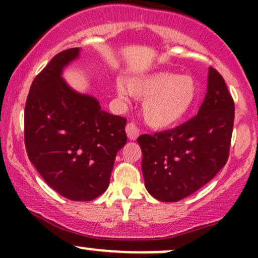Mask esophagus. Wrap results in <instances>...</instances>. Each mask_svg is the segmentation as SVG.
Wrapping results in <instances>:
<instances>
[{"instance_id": "obj_1", "label": "esophagus", "mask_w": 258, "mask_h": 258, "mask_svg": "<svg viewBox=\"0 0 258 258\" xmlns=\"http://www.w3.org/2000/svg\"><path fill=\"white\" fill-rule=\"evenodd\" d=\"M126 133L128 139H131V141H136L139 136V130L137 128V126H136L135 123L130 122L126 125Z\"/></svg>"}]
</instances>
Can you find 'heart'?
I'll return each instance as SVG.
<instances>
[{"instance_id": "heart-1", "label": "heart", "mask_w": 258, "mask_h": 258, "mask_svg": "<svg viewBox=\"0 0 258 258\" xmlns=\"http://www.w3.org/2000/svg\"><path fill=\"white\" fill-rule=\"evenodd\" d=\"M117 82L116 93L127 99L128 93L143 100V116L150 126L166 128L178 123L191 110L198 97V85L191 76L159 72Z\"/></svg>"}]
</instances>
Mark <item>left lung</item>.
Here are the masks:
<instances>
[{"mask_svg": "<svg viewBox=\"0 0 258 258\" xmlns=\"http://www.w3.org/2000/svg\"><path fill=\"white\" fill-rule=\"evenodd\" d=\"M233 123L232 96L221 74L210 68L206 96L197 116L137 139L148 193L160 201L176 203L209 183L229 156Z\"/></svg>", "mask_w": 258, "mask_h": 258, "instance_id": "obj_1", "label": "left lung"}]
</instances>
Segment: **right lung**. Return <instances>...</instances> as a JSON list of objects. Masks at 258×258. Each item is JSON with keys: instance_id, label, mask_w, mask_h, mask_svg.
I'll list each match as a JSON object with an SVG mask.
<instances>
[{"instance_id": "obj_1", "label": "right lung", "mask_w": 258, "mask_h": 258, "mask_svg": "<svg viewBox=\"0 0 258 258\" xmlns=\"http://www.w3.org/2000/svg\"><path fill=\"white\" fill-rule=\"evenodd\" d=\"M80 48L58 53L35 78L24 112L25 148L31 164L67 199L91 201L108 189L116 153L126 144L125 117L100 109L61 78Z\"/></svg>"}]
</instances>
